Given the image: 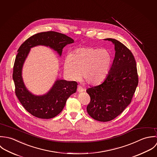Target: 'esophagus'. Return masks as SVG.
<instances>
[{"mask_svg": "<svg viewBox=\"0 0 157 157\" xmlns=\"http://www.w3.org/2000/svg\"><path fill=\"white\" fill-rule=\"evenodd\" d=\"M84 89L81 86H78V87L77 89V91L78 92H84Z\"/></svg>", "mask_w": 157, "mask_h": 157, "instance_id": "34e87169", "label": "esophagus"}]
</instances>
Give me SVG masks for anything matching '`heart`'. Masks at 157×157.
<instances>
[{"label": "heart", "mask_w": 157, "mask_h": 157, "mask_svg": "<svg viewBox=\"0 0 157 157\" xmlns=\"http://www.w3.org/2000/svg\"><path fill=\"white\" fill-rule=\"evenodd\" d=\"M112 63L109 52L94 47L78 48L64 62V71L71 80L83 79L89 84L96 85L106 78Z\"/></svg>", "instance_id": "obj_1"}]
</instances>
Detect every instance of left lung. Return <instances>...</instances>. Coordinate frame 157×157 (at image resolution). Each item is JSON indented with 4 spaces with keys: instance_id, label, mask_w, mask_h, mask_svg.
<instances>
[{
    "instance_id": "8db88e82",
    "label": "left lung",
    "mask_w": 157,
    "mask_h": 157,
    "mask_svg": "<svg viewBox=\"0 0 157 157\" xmlns=\"http://www.w3.org/2000/svg\"><path fill=\"white\" fill-rule=\"evenodd\" d=\"M115 45V55L105 80L86 92L90 97L87 107L95 120L107 122L120 115L130 104L138 84L136 63L132 52L120 41L105 39Z\"/></svg>"
}]
</instances>
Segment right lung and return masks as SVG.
I'll return each instance as SVG.
<instances>
[{
    "label": "right lung",
    "instance_id": "right-lung-1",
    "mask_svg": "<svg viewBox=\"0 0 157 157\" xmlns=\"http://www.w3.org/2000/svg\"><path fill=\"white\" fill-rule=\"evenodd\" d=\"M73 42V39L62 33L42 32L29 37L18 49L13 73L15 93L23 107L32 115L42 119H50L58 115L63 110L67 99L76 92L78 83L58 79L45 94H33L27 89L22 78V68L30 49L44 45L61 56L63 48Z\"/></svg>",
    "mask_w": 157,
    "mask_h": 157
}]
</instances>
